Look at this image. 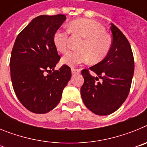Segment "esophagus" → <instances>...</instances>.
I'll return each instance as SVG.
<instances>
[{
  "mask_svg": "<svg viewBox=\"0 0 147 147\" xmlns=\"http://www.w3.org/2000/svg\"><path fill=\"white\" fill-rule=\"evenodd\" d=\"M71 73H72V74H79L80 73V70L75 69V68H71Z\"/></svg>",
  "mask_w": 147,
  "mask_h": 147,
  "instance_id": "esophagus-1",
  "label": "esophagus"
}]
</instances>
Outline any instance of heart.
Instances as JSON below:
<instances>
[{
  "label": "heart",
  "instance_id": "1",
  "mask_svg": "<svg viewBox=\"0 0 147 147\" xmlns=\"http://www.w3.org/2000/svg\"><path fill=\"white\" fill-rule=\"evenodd\" d=\"M69 30L73 33L82 36L85 41L80 45L81 51H71L62 58L61 62L66 65L74 67L88 62L97 63L103 60L111 48V39L99 23L90 19H77L69 24ZM69 32L56 30L53 35V42L58 51L65 53L68 48Z\"/></svg>",
  "mask_w": 147,
  "mask_h": 147
}]
</instances>
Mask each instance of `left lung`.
I'll list each match as a JSON object with an SVG mask.
<instances>
[{"instance_id": "left-lung-1", "label": "left lung", "mask_w": 147, "mask_h": 147, "mask_svg": "<svg viewBox=\"0 0 147 147\" xmlns=\"http://www.w3.org/2000/svg\"><path fill=\"white\" fill-rule=\"evenodd\" d=\"M113 42L108 54L96 65L82 71L84 84L81 96L93 113L107 115L118 110L129 94L134 74V58L131 46L124 34L111 23Z\"/></svg>"}]
</instances>
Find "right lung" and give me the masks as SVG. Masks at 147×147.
<instances>
[{
    "instance_id": "obj_1",
    "label": "right lung",
    "mask_w": 147,
    "mask_h": 147,
    "mask_svg": "<svg viewBox=\"0 0 147 147\" xmlns=\"http://www.w3.org/2000/svg\"><path fill=\"white\" fill-rule=\"evenodd\" d=\"M65 20L63 15L34 18L18 35L11 51L9 65L13 88L22 105L34 113L52 110L71 80V70L66 65L54 71L60 57L53 35ZM51 70V75H45Z\"/></svg>"
}]
</instances>
